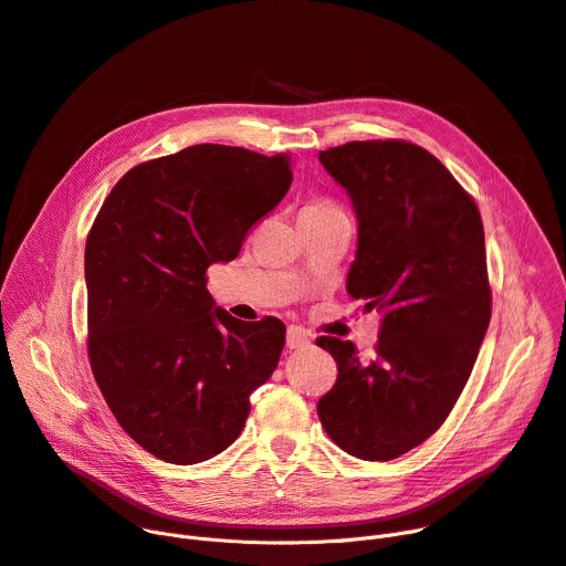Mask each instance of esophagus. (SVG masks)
<instances>
[{"mask_svg":"<svg viewBox=\"0 0 566 566\" xmlns=\"http://www.w3.org/2000/svg\"><path fill=\"white\" fill-rule=\"evenodd\" d=\"M311 344V333L303 331L301 326L287 328V349H303V346Z\"/></svg>","mask_w":566,"mask_h":566,"instance_id":"1","label":"esophagus"}]
</instances>
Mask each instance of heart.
<instances>
[{"label":"heart","mask_w":566,"mask_h":566,"mask_svg":"<svg viewBox=\"0 0 566 566\" xmlns=\"http://www.w3.org/2000/svg\"><path fill=\"white\" fill-rule=\"evenodd\" d=\"M331 203H324V201H315V203H308L306 208H328Z\"/></svg>","instance_id":"heart-1"}]
</instances>
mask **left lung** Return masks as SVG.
I'll return each mask as SVG.
<instances>
[{
	"mask_svg": "<svg viewBox=\"0 0 566 566\" xmlns=\"http://www.w3.org/2000/svg\"><path fill=\"white\" fill-rule=\"evenodd\" d=\"M319 163L358 214L346 292L382 322L369 363L352 342L317 339L337 363L317 415L346 453L395 460L444 423L488 333L483 220L453 174L412 143H346Z\"/></svg>",
	"mask_w": 566,
	"mask_h": 566,
	"instance_id": "8db88e82",
	"label": "left lung"
}]
</instances>
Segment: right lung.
Instances as JSON below:
<instances>
[{"label":"right lung","mask_w":566,"mask_h":566,"mask_svg":"<svg viewBox=\"0 0 566 566\" xmlns=\"http://www.w3.org/2000/svg\"><path fill=\"white\" fill-rule=\"evenodd\" d=\"M290 184L287 154L195 145L128 169L88 233L91 367L117 423L165 462L231 447L279 365L285 324L217 308L206 270L240 253Z\"/></svg>","instance_id":"add662e5"}]
</instances>
